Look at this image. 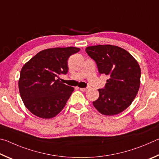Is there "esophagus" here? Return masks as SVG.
I'll use <instances>...</instances> for the list:
<instances>
[{
    "label": "esophagus",
    "mask_w": 159,
    "mask_h": 159,
    "mask_svg": "<svg viewBox=\"0 0 159 159\" xmlns=\"http://www.w3.org/2000/svg\"><path fill=\"white\" fill-rule=\"evenodd\" d=\"M80 90H81L82 91H87V89H88V88H79Z\"/></svg>",
    "instance_id": "esophagus-1"
}]
</instances>
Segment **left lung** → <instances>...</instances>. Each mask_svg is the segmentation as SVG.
Returning a JSON list of instances; mask_svg holds the SVG:
<instances>
[{"label":"left lung","mask_w":159,"mask_h":159,"mask_svg":"<svg viewBox=\"0 0 159 159\" xmlns=\"http://www.w3.org/2000/svg\"><path fill=\"white\" fill-rule=\"evenodd\" d=\"M95 61L99 73L109 76L99 97L93 102L96 110L105 115H115L132 103L140 84V66L133 56L119 47L96 45L85 49Z\"/></svg>","instance_id":"left-lung-1"}]
</instances>
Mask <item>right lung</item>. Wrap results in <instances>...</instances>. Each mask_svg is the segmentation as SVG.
Returning <instances> with one entry per match:
<instances>
[{"instance_id": "add662e5", "label": "right lung", "mask_w": 159, "mask_h": 159, "mask_svg": "<svg viewBox=\"0 0 159 159\" xmlns=\"http://www.w3.org/2000/svg\"><path fill=\"white\" fill-rule=\"evenodd\" d=\"M80 50L77 47L43 50L21 70L19 89L25 106L33 115L52 118L65 107L74 88L63 84L58 75L68 73V59Z\"/></svg>"}]
</instances>
